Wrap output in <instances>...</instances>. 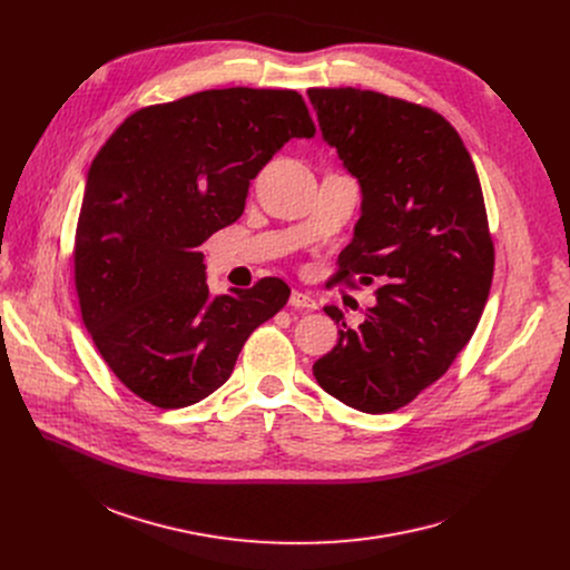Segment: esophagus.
<instances>
[{"mask_svg":"<svg viewBox=\"0 0 570 570\" xmlns=\"http://www.w3.org/2000/svg\"><path fill=\"white\" fill-rule=\"evenodd\" d=\"M288 304H291L293 308H304V311H315V308H317L315 299H313L311 295L302 293V291H293V293H291V299H288Z\"/></svg>","mask_w":570,"mask_h":570,"instance_id":"esophagus-1","label":"esophagus"}]
</instances>
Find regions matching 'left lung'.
<instances>
[{
    "label": "left lung",
    "instance_id": "1",
    "mask_svg": "<svg viewBox=\"0 0 570 570\" xmlns=\"http://www.w3.org/2000/svg\"><path fill=\"white\" fill-rule=\"evenodd\" d=\"M308 99L363 191L332 282H379L356 330L324 306L341 330L313 376L350 409L394 413L451 367L490 297L494 240L480 180L455 128L431 108L356 88H311Z\"/></svg>",
    "mask_w": 570,
    "mask_h": 570
}]
</instances>
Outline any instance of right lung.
<instances>
[{
	"label": "right lung",
	"mask_w": 570,
	"mask_h": 570,
	"mask_svg": "<svg viewBox=\"0 0 570 570\" xmlns=\"http://www.w3.org/2000/svg\"><path fill=\"white\" fill-rule=\"evenodd\" d=\"M315 124L295 90H205L132 112L97 153L73 238L86 327L115 376L174 411L232 374L291 295L279 277L214 295L203 243L246 207L250 180Z\"/></svg>",
	"instance_id": "1"
}]
</instances>
